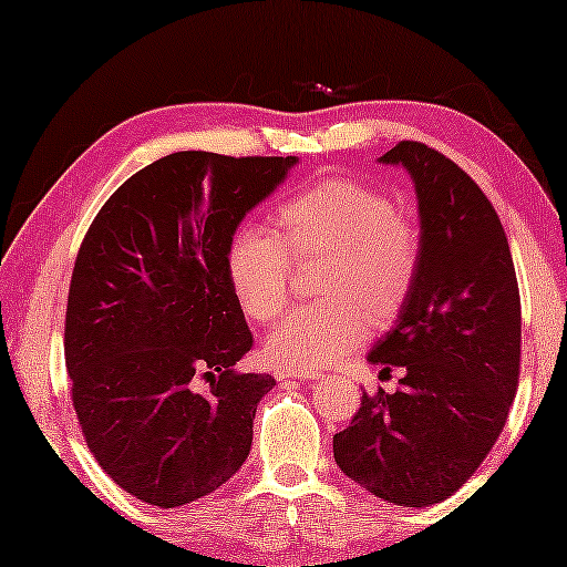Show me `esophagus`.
<instances>
[{
	"label": "esophagus",
	"mask_w": 567,
	"mask_h": 567,
	"mask_svg": "<svg viewBox=\"0 0 567 567\" xmlns=\"http://www.w3.org/2000/svg\"><path fill=\"white\" fill-rule=\"evenodd\" d=\"M321 371L317 369H276V379L284 382V379H319Z\"/></svg>",
	"instance_id": "esophagus-1"
}]
</instances>
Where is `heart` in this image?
I'll return each mask as SVG.
<instances>
[{"mask_svg": "<svg viewBox=\"0 0 567 567\" xmlns=\"http://www.w3.org/2000/svg\"><path fill=\"white\" fill-rule=\"evenodd\" d=\"M276 234L244 226L226 250L236 301L254 321H274L289 301L291 264L323 258L317 303L293 309L266 341L278 367L323 369L344 359L377 323L399 317L420 276L422 240L412 218L382 190L351 178H321L274 213Z\"/></svg>", "mask_w": 567, "mask_h": 567, "instance_id": "obj_1", "label": "heart"}]
</instances>
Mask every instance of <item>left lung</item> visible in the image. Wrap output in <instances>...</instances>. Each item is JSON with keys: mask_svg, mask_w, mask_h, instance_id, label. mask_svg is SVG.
I'll list each match as a JSON object with an SVG mask.
<instances>
[{"mask_svg": "<svg viewBox=\"0 0 567 567\" xmlns=\"http://www.w3.org/2000/svg\"><path fill=\"white\" fill-rule=\"evenodd\" d=\"M379 163L414 181L420 276L367 357L404 367L402 386L361 394L333 460L386 503L430 507L465 485L503 432L519 377V291L503 223L457 163L414 141Z\"/></svg>", "mask_w": 567, "mask_h": 567, "instance_id": "1", "label": "left lung"}]
</instances>
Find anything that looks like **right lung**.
<instances>
[{
	"label": "right lung",
	"instance_id": "right-lung-1",
	"mask_svg": "<svg viewBox=\"0 0 567 567\" xmlns=\"http://www.w3.org/2000/svg\"><path fill=\"white\" fill-rule=\"evenodd\" d=\"M296 163L165 155L120 185L87 228L72 268L64 364L90 452L141 503L188 505L248 457L256 406L276 379L234 369L254 333L226 250Z\"/></svg>",
	"mask_w": 567,
	"mask_h": 567
}]
</instances>
